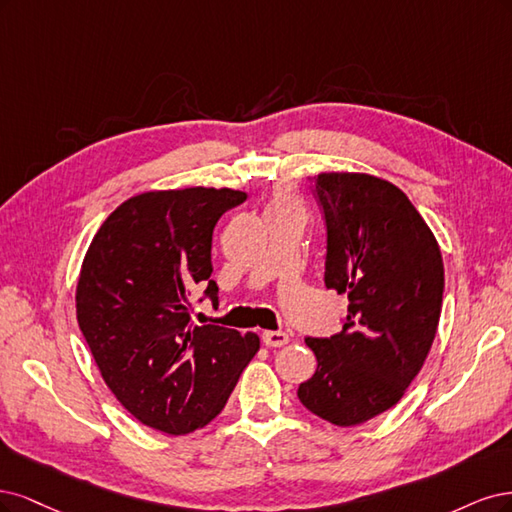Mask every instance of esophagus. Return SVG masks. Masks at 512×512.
<instances>
[{
	"instance_id": "obj_1",
	"label": "esophagus",
	"mask_w": 512,
	"mask_h": 512,
	"mask_svg": "<svg viewBox=\"0 0 512 512\" xmlns=\"http://www.w3.org/2000/svg\"><path fill=\"white\" fill-rule=\"evenodd\" d=\"M261 340L266 346H285L289 342V334H285V332H263Z\"/></svg>"
}]
</instances>
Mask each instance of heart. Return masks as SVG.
Masks as SVG:
<instances>
[{
  "label": "heart",
  "mask_w": 512,
  "mask_h": 512,
  "mask_svg": "<svg viewBox=\"0 0 512 512\" xmlns=\"http://www.w3.org/2000/svg\"><path fill=\"white\" fill-rule=\"evenodd\" d=\"M298 208H300V202H298V197H295V193H293L291 189H285V187H276V189L272 191L268 214H272V212H287V210H298Z\"/></svg>",
  "instance_id": "b5f03b06"
}]
</instances>
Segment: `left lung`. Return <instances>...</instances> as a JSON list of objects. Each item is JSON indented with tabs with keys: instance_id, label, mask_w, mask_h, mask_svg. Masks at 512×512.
Instances as JSON below:
<instances>
[{
	"instance_id": "1",
	"label": "left lung",
	"mask_w": 512,
	"mask_h": 512,
	"mask_svg": "<svg viewBox=\"0 0 512 512\" xmlns=\"http://www.w3.org/2000/svg\"><path fill=\"white\" fill-rule=\"evenodd\" d=\"M315 195L325 214V287L349 295L342 332L306 338L317 370L300 402L351 427L402 400L432 349L444 266L436 236L402 189L364 172H321Z\"/></svg>"
}]
</instances>
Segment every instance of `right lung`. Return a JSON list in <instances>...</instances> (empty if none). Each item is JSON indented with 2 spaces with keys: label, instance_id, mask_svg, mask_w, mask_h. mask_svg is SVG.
I'll return each instance as SVG.
<instances>
[{
  "label": "right lung",
  "instance_id": "obj_1",
  "mask_svg": "<svg viewBox=\"0 0 512 512\" xmlns=\"http://www.w3.org/2000/svg\"><path fill=\"white\" fill-rule=\"evenodd\" d=\"M244 191L187 187L129 197L97 229L76 285V319L102 378L140 423L180 436L223 410L259 336L195 325L189 293L208 285L212 232Z\"/></svg>",
  "mask_w": 512,
  "mask_h": 512
}]
</instances>
